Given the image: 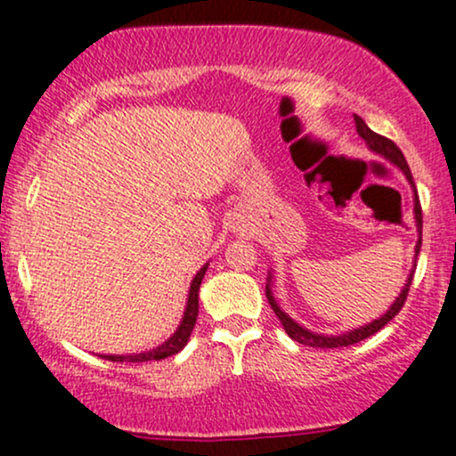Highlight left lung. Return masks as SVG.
<instances>
[{
	"label": "left lung",
	"instance_id": "left-lung-1",
	"mask_svg": "<svg viewBox=\"0 0 456 456\" xmlns=\"http://www.w3.org/2000/svg\"><path fill=\"white\" fill-rule=\"evenodd\" d=\"M355 126H357V133H360L362 140L366 142L368 148H370L372 152H377V155H381L383 159H387L394 166L398 167V170H403V174L407 176L409 185L413 187V191H416V185H413V176L411 172H409V166H407V159L405 155L401 152V148L394 144L392 140H387V137L379 135V133H375L370 129V126L366 125L364 120H362L360 116H355ZM413 215H416V228H418V243H416V258L418 254H420V245H422V207H420V200H418V193H413ZM413 271H416V265H413L411 273H409L407 278V284L403 286L401 295L396 297V301L390 305V310L386 312V314L379 316L377 321H372V323H368L364 327H357V330H351L346 331V334H340V336H321V334H314V331L305 330V327H301L299 323H295L293 319H290L289 314H286L284 310H280V305L275 304L273 299V293H271V273L267 278V289H265V293H267V299H269V305L271 310L275 312V316L280 319V323L286 330V334L290 336V338L299 342V345H305V346H314V349H338V346H349V345H355V342L368 338V336L377 334V331L381 330L383 325H387L394 316L401 312L403 305H405L407 301V293H409V286H411V280H413Z\"/></svg>",
	"mask_w": 456,
	"mask_h": 456
}]
</instances>
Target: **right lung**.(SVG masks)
<instances>
[{
	"instance_id": "obj_1",
	"label": "right lung",
	"mask_w": 456,
	"mask_h": 456,
	"mask_svg": "<svg viewBox=\"0 0 456 456\" xmlns=\"http://www.w3.org/2000/svg\"><path fill=\"white\" fill-rule=\"evenodd\" d=\"M207 267L208 265H204V267L196 273V278H193L191 286H189L187 308H185V314H183L181 325H178V330L174 331V334L166 342H163V345H159L157 349H152V351H146V353H133V355H101V357H105V360H111V362H133V364H140V362L166 360V357L176 355L178 351L185 349L189 336H191L193 325H196V319H198V290H200V284H202L204 273H207Z\"/></svg>"
}]
</instances>
